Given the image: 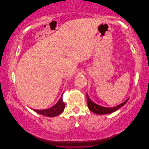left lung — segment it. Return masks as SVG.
<instances>
[{
    "label": "left lung",
    "mask_w": 149,
    "mask_h": 149,
    "mask_svg": "<svg viewBox=\"0 0 149 149\" xmlns=\"http://www.w3.org/2000/svg\"><path fill=\"white\" fill-rule=\"evenodd\" d=\"M87 105H88V108L90 111H92L93 113L97 114V115H105V114L113 113V112H115L117 111V110L120 109V108L123 107L124 104H125V103L127 102L128 99L126 100L124 102L121 104L117 105V107H115L113 108L104 107H101V106H100L98 104H96L93 102L89 99L87 93Z\"/></svg>",
    "instance_id": "8db88e82"
}]
</instances>
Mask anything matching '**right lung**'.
I'll use <instances>...</instances> for the list:
<instances>
[{
	"label": "right lung",
	"instance_id": "right-lung-1",
	"mask_svg": "<svg viewBox=\"0 0 149 149\" xmlns=\"http://www.w3.org/2000/svg\"><path fill=\"white\" fill-rule=\"evenodd\" d=\"M65 108V104L62 100V95L54 106L51 107L50 109H44V110H34L36 113L40 115L46 116V117H56L59 115L64 111Z\"/></svg>",
	"mask_w": 149,
	"mask_h": 149
}]
</instances>
